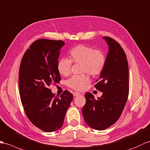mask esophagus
Returning a JSON list of instances; mask_svg holds the SVG:
<instances>
[{"label": "esophagus", "instance_id": "1", "mask_svg": "<svg viewBox=\"0 0 150 150\" xmlns=\"http://www.w3.org/2000/svg\"><path fill=\"white\" fill-rule=\"evenodd\" d=\"M81 95V94H80V93H79V92H74V93H73V95H74V96H79V95Z\"/></svg>", "mask_w": 150, "mask_h": 150}]
</instances>
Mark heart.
Here are the masks:
<instances>
[{
    "mask_svg": "<svg viewBox=\"0 0 150 150\" xmlns=\"http://www.w3.org/2000/svg\"><path fill=\"white\" fill-rule=\"evenodd\" d=\"M72 63H81V71L86 72L93 76L102 74L106 64V56L100 50L83 45H79L69 52V59L62 58L57 62V70L64 76L71 73ZM88 74L74 75L68 80L67 85L76 91H82L90 82Z\"/></svg>",
    "mask_w": 150,
    "mask_h": 150,
    "instance_id": "obj_1",
    "label": "heart"
}]
</instances>
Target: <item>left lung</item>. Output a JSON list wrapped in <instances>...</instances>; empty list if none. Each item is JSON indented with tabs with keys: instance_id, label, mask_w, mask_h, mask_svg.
<instances>
[{
	"instance_id": "obj_1",
	"label": "left lung",
	"mask_w": 150,
	"mask_h": 150,
	"mask_svg": "<svg viewBox=\"0 0 150 150\" xmlns=\"http://www.w3.org/2000/svg\"><path fill=\"white\" fill-rule=\"evenodd\" d=\"M103 39L109 45V52L105 68L95 85L103 95L96 100L91 93H86V102L82 108L87 125L98 130L107 129L118 120L129 93L128 64L125 52L112 38L104 36Z\"/></svg>"
}]
</instances>
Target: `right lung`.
Wrapping results in <instances>:
<instances>
[{
    "mask_svg": "<svg viewBox=\"0 0 150 150\" xmlns=\"http://www.w3.org/2000/svg\"><path fill=\"white\" fill-rule=\"evenodd\" d=\"M61 40H38L23 54L19 69L20 95L24 111L34 126L46 132L60 129L73 100L68 90L55 97L49 86L59 83L57 62Z\"/></svg>",
    "mask_w": 150,
    "mask_h": 150,
    "instance_id": "1",
    "label": "right lung"
}]
</instances>
